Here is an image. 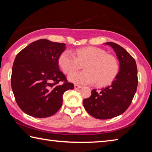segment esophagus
I'll return each instance as SVG.
<instances>
[{"label":"esophagus","instance_id":"esophagus-1","mask_svg":"<svg viewBox=\"0 0 152 152\" xmlns=\"http://www.w3.org/2000/svg\"><path fill=\"white\" fill-rule=\"evenodd\" d=\"M80 88H82V86L80 85H78V84H75V85H74V88L75 89H79Z\"/></svg>","mask_w":152,"mask_h":152}]
</instances>
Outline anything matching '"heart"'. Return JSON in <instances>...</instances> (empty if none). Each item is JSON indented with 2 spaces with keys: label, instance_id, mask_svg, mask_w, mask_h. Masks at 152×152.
I'll return each instance as SVG.
<instances>
[{
  "label": "heart",
  "instance_id": "obj_1",
  "mask_svg": "<svg viewBox=\"0 0 152 152\" xmlns=\"http://www.w3.org/2000/svg\"><path fill=\"white\" fill-rule=\"evenodd\" d=\"M58 63L64 73H71L68 77L69 80L78 84L96 82L97 86L107 85L113 81L119 70V64L115 56L94 47L79 49L75 54L71 51H64L59 57ZM81 64H86V71L73 73L80 67Z\"/></svg>",
  "mask_w": 152,
  "mask_h": 152
}]
</instances>
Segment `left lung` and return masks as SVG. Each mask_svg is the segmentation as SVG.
Returning a JSON list of instances; mask_svg holds the SVG:
<instances>
[{
  "instance_id": "1",
  "label": "left lung",
  "mask_w": 152,
  "mask_h": 152,
  "mask_svg": "<svg viewBox=\"0 0 152 152\" xmlns=\"http://www.w3.org/2000/svg\"><path fill=\"white\" fill-rule=\"evenodd\" d=\"M111 47L119 61V70L110 86L97 91L83 100L84 109L96 119H109L121 115L128 109L137 91V68L132 56L121 46L104 43Z\"/></svg>"
}]
</instances>
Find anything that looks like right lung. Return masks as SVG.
Segmentation results:
<instances>
[{
	"label": "right lung",
	"mask_w": 152,
	"mask_h": 152,
	"mask_svg": "<svg viewBox=\"0 0 152 152\" xmlns=\"http://www.w3.org/2000/svg\"><path fill=\"white\" fill-rule=\"evenodd\" d=\"M65 49V43L42 39L17 55L11 87L18 106L25 113L37 118L50 117L62 105L64 92L74 89L59 68L58 59Z\"/></svg>",
	"instance_id": "right-lung-1"
}]
</instances>
